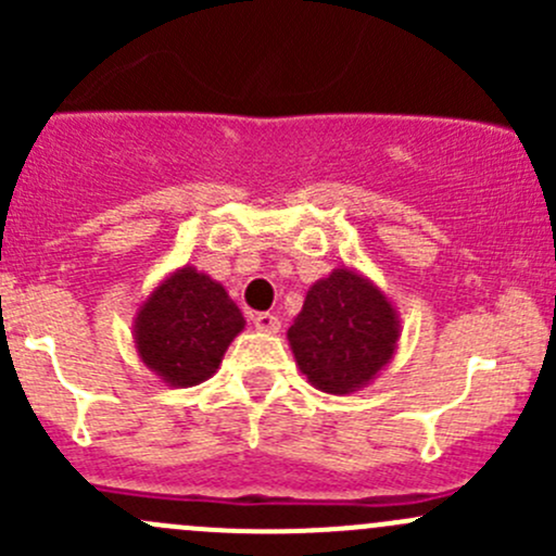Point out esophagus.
<instances>
[{
	"instance_id": "esophagus-1",
	"label": "esophagus",
	"mask_w": 556,
	"mask_h": 556,
	"mask_svg": "<svg viewBox=\"0 0 556 556\" xmlns=\"http://www.w3.org/2000/svg\"><path fill=\"white\" fill-rule=\"evenodd\" d=\"M252 325H255V330H261V333H279V328H282L277 314H268V312L255 314V317H252Z\"/></svg>"
}]
</instances>
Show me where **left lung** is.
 Here are the masks:
<instances>
[{
    "label": "left lung",
    "instance_id": "8db88e82",
    "mask_svg": "<svg viewBox=\"0 0 556 556\" xmlns=\"http://www.w3.org/2000/svg\"><path fill=\"white\" fill-rule=\"evenodd\" d=\"M401 317L387 293L357 268L317 279L288 330L295 366L328 395H352L395 357Z\"/></svg>",
    "mask_w": 556,
    "mask_h": 556
}]
</instances>
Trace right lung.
<instances>
[{
    "mask_svg": "<svg viewBox=\"0 0 556 556\" xmlns=\"http://www.w3.org/2000/svg\"><path fill=\"white\" fill-rule=\"evenodd\" d=\"M244 325L242 309L220 282L195 266H179L139 304L134 346L139 361L166 384L193 387L220 368Z\"/></svg>",
    "mask_w": 556,
    "mask_h": 556,
    "instance_id": "add662e5",
    "label": "right lung"
}]
</instances>
